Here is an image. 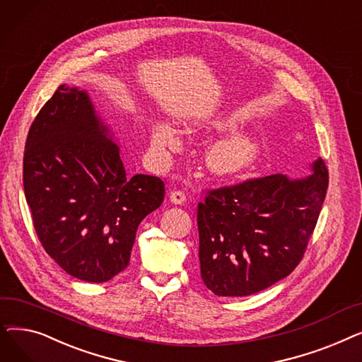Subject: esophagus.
Here are the masks:
<instances>
[{"mask_svg":"<svg viewBox=\"0 0 362 362\" xmlns=\"http://www.w3.org/2000/svg\"><path fill=\"white\" fill-rule=\"evenodd\" d=\"M170 201L177 205H183L186 202V195L182 191H173L170 192Z\"/></svg>","mask_w":362,"mask_h":362,"instance_id":"34e87169","label":"esophagus"}]
</instances>
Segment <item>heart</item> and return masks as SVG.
I'll return each mask as SVG.
<instances>
[{"label": "heart", "instance_id": "heart-1", "mask_svg": "<svg viewBox=\"0 0 362 362\" xmlns=\"http://www.w3.org/2000/svg\"><path fill=\"white\" fill-rule=\"evenodd\" d=\"M152 144L156 149H176L179 138L176 130L167 123H157L152 129ZM257 157V145L243 136H233L218 142L210 152L208 164L221 176L239 175L248 168Z\"/></svg>", "mask_w": 362, "mask_h": 362}]
</instances>
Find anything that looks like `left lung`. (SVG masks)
Here are the masks:
<instances>
[{
  "label": "left lung",
  "instance_id": "1",
  "mask_svg": "<svg viewBox=\"0 0 362 362\" xmlns=\"http://www.w3.org/2000/svg\"><path fill=\"white\" fill-rule=\"evenodd\" d=\"M314 175L246 179L208 189L198 204L199 262L218 296H248L289 276L303 258L329 187L318 158Z\"/></svg>",
  "mask_w": 362,
  "mask_h": 362
}]
</instances>
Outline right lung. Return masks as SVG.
Masks as SVG:
<instances>
[{
	"instance_id": "right-lung-1",
	"label": "right lung",
	"mask_w": 362,
	"mask_h": 362,
	"mask_svg": "<svg viewBox=\"0 0 362 362\" xmlns=\"http://www.w3.org/2000/svg\"><path fill=\"white\" fill-rule=\"evenodd\" d=\"M86 92L60 85L25 145L23 187L45 252L70 276L111 280L130 259L139 223L161 205L164 182L127 179Z\"/></svg>"
}]
</instances>
